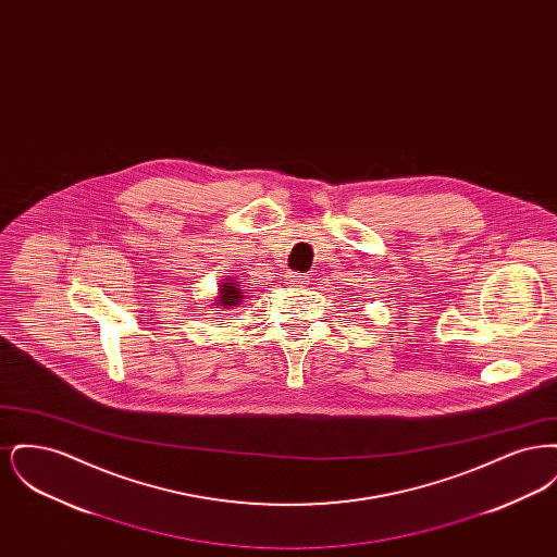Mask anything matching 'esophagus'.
Segmentation results:
<instances>
[{
  "mask_svg": "<svg viewBox=\"0 0 557 557\" xmlns=\"http://www.w3.org/2000/svg\"><path fill=\"white\" fill-rule=\"evenodd\" d=\"M286 280H288V282H296V284H302V282L307 280V275H300V273H296V271H288V273H286Z\"/></svg>",
  "mask_w": 557,
  "mask_h": 557,
  "instance_id": "34e87169",
  "label": "esophagus"
}]
</instances>
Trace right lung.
<instances>
[{
  "label": "right lung",
  "instance_id": "right-lung-1",
  "mask_svg": "<svg viewBox=\"0 0 557 557\" xmlns=\"http://www.w3.org/2000/svg\"><path fill=\"white\" fill-rule=\"evenodd\" d=\"M242 298H244V292L239 288V282H236L234 277H225L219 282L212 307L214 309H236L242 305Z\"/></svg>",
  "mask_w": 557,
  "mask_h": 557
}]
</instances>
